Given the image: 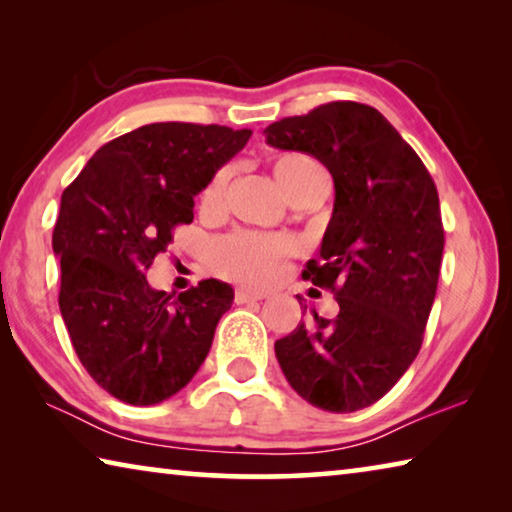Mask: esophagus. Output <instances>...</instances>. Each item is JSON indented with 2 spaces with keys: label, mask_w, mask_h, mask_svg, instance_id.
Here are the masks:
<instances>
[{
  "label": "esophagus",
  "mask_w": 512,
  "mask_h": 512,
  "mask_svg": "<svg viewBox=\"0 0 512 512\" xmlns=\"http://www.w3.org/2000/svg\"><path fill=\"white\" fill-rule=\"evenodd\" d=\"M266 293L259 291H250V289H237L235 291V302L237 305H246V302H255V300H264Z\"/></svg>",
  "instance_id": "34e87169"
}]
</instances>
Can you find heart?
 <instances>
[{
	"instance_id": "heart-1",
	"label": "heart",
	"mask_w": 512,
	"mask_h": 512,
	"mask_svg": "<svg viewBox=\"0 0 512 512\" xmlns=\"http://www.w3.org/2000/svg\"><path fill=\"white\" fill-rule=\"evenodd\" d=\"M230 171L223 169L214 176L210 187L205 189V203H216L228 185ZM275 183L280 185L284 196H296L300 189L318 178H327L323 164L305 153H282L273 162ZM293 253L289 239L277 235H257V232H230V235L212 241L210 266L216 275L225 280L248 284V287H268L280 271V264Z\"/></svg>"
}]
</instances>
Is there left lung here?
Masks as SVG:
<instances>
[{
  "label": "left lung",
  "mask_w": 512,
  "mask_h": 512,
  "mask_svg": "<svg viewBox=\"0 0 512 512\" xmlns=\"http://www.w3.org/2000/svg\"><path fill=\"white\" fill-rule=\"evenodd\" d=\"M264 135L275 149L323 162L336 192L320 259H309L302 277L334 293L339 316L314 311L275 341V357L302 400L329 413L361 411L420 352L445 248L438 189L418 153L366 103H323Z\"/></svg>",
  "instance_id": "1"
}]
</instances>
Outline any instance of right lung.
I'll use <instances>...</instances> for the list:
<instances>
[{"label":"right lung","instance_id":"1","mask_svg":"<svg viewBox=\"0 0 512 512\" xmlns=\"http://www.w3.org/2000/svg\"><path fill=\"white\" fill-rule=\"evenodd\" d=\"M253 131L164 121L103 144L60 198L58 305L90 377L117 400L151 406L185 388L235 291L203 280L178 298L146 282L194 196Z\"/></svg>","mask_w":512,"mask_h":512}]
</instances>
